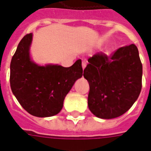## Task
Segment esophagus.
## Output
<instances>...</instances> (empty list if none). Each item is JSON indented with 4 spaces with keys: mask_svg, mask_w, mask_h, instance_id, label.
I'll return each instance as SVG.
<instances>
[{
    "mask_svg": "<svg viewBox=\"0 0 151 151\" xmlns=\"http://www.w3.org/2000/svg\"><path fill=\"white\" fill-rule=\"evenodd\" d=\"M86 65H87V61H86V60L82 61V62H81V65H82V68H83V69H85V68H86Z\"/></svg>",
    "mask_w": 151,
    "mask_h": 151,
    "instance_id": "34e87169",
    "label": "esophagus"
}]
</instances>
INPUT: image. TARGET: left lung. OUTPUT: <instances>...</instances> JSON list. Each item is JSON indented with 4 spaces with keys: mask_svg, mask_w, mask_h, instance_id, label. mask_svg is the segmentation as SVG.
Wrapping results in <instances>:
<instances>
[{
    "mask_svg": "<svg viewBox=\"0 0 151 151\" xmlns=\"http://www.w3.org/2000/svg\"><path fill=\"white\" fill-rule=\"evenodd\" d=\"M83 76L90 85L88 106L98 118L122 115L138 99L142 90V65L134 44L110 56L99 53L88 59Z\"/></svg>",
    "mask_w": 151,
    "mask_h": 151,
    "instance_id": "obj_1",
    "label": "left lung"
}]
</instances>
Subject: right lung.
Listing matches in <instances>:
<instances>
[{"label": "right lung", "mask_w": 151, "mask_h": 151, "mask_svg": "<svg viewBox=\"0 0 151 151\" xmlns=\"http://www.w3.org/2000/svg\"><path fill=\"white\" fill-rule=\"evenodd\" d=\"M33 34L24 36L10 63V86L19 103L36 117L58 114L77 79L82 76L81 59L70 67L58 65L39 66L31 61L29 46Z\"/></svg>", "instance_id": "right-lung-1"}]
</instances>
